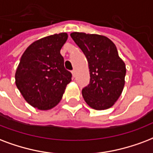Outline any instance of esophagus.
Masks as SVG:
<instances>
[{"label": "esophagus", "instance_id": "esophagus-1", "mask_svg": "<svg viewBox=\"0 0 153 153\" xmlns=\"http://www.w3.org/2000/svg\"><path fill=\"white\" fill-rule=\"evenodd\" d=\"M71 73H72V75H73V77H74L75 76V74H76V71H75V70H73V71H71Z\"/></svg>", "mask_w": 153, "mask_h": 153}]
</instances>
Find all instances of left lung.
Instances as JSON below:
<instances>
[{"mask_svg": "<svg viewBox=\"0 0 153 153\" xmlns=\"http://www.w3.org/2000/svg\"><path fill=\"white\" fill-rule=\"evenodd\" d=\"M71 37L86 56L90 69V82L82 90V97L95 110L112 107L124 87L125 63L116 46L105 36L74 32Z\"/></svg>", "mask_w": 153, "mask_h": 153, "instance_id": "left-lung-1", "label": "left lung"}]
</instances>
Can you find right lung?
<instances>
[{
    "mask_svg": "<svg viewBox=\"0 0 153 153\" xmlns=\"http://www.w3.org/2000/svg\"><path fill=\"white\" fill-rule=\"evenodd\" d=\"M66 33L36 41L22 54L15 74L16 85L26 102L39 110H49L62 100L72 74L64 66L60 50Z\"/></svg>",
    "mask_w": 153,
    "mask_h": 153,
    "instance_id": "add662e5",
    "label": "right lung"
}]
</instances>
